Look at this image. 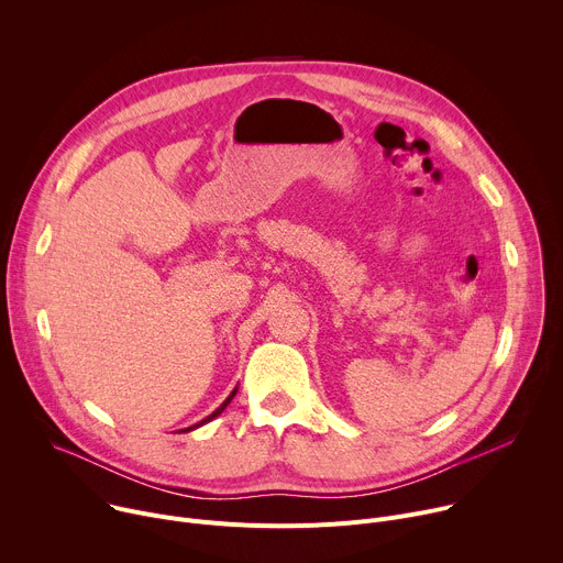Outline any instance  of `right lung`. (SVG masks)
Wrapping results in <instances>:
<instances>
[{
    "label": "right lung",
    "mask_w": 563,
    "mask_h": 563,
    "mask_svg": "<svg viewBox=\"0 0 563 563\" xmlns=\"http://www.w3.org/2000/svg\"><path fill=\"white\" fill-rule=\"evenodd\" d=\"M235 391H238V387H233V391H231V394H229V396H227V398H224V400H222V406H220V408H218V410H213V412H211V415H209V417H205V419H202V421H200V423H196V426H191V428H185V430H180V432H191V430H196V428H200V426H205V423H209V421H213V419H216V417H220V415H222V412H224V408H227V406H229V404H231V398H233V396H235Z\"/></svg>",
    "instance_id": "add662e5"
}]
</instances>
